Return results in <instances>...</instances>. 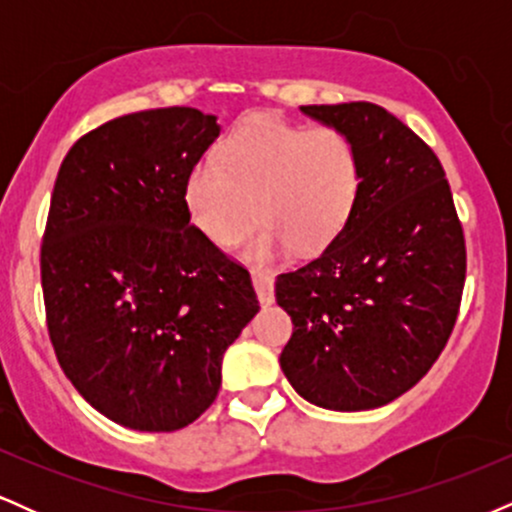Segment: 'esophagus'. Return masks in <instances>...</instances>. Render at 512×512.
I'll list each match as a JSON object with an SVG mask.
<instances>
[{
  "instance_id": "obj_1",
  "label": "esophagus",
  "mask_w": 512,
  "mask_h": 512,
  "mask_svg": "<svg viewBox=\"0 0 512 512\" xmlns=\"http://www.w3.org/2000/svg\"><path fill=\"white\" fill-rule=\"evenodd\" d=\"M252 284H255L257 298H260L262 305L274 303V279L269 272H262V269H252Z\"/></svg>"
}]
</instances>
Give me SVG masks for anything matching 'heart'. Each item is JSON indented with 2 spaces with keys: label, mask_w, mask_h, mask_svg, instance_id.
<instances>
[{
  "label": "heart",
  "mask_w": 512,
  "mask_h": 512,
  "mask_svg": "<svg viewBox=\"0 0 512 512\" xmlns=\"http://www.w3.org/2000/svg\"><path fill=\"white\" fill-rule=\"evenodd\" d=\"M358 197L361 158L342 129L276 115L238 122L216 161L199 163L182 190L187 219L216 245H233L260 216L248 245L255 260L289 245L298 255L325 250L351 221Z\"/></svg>",
  "instance_id": "b5f03b06"
}]
</instances>
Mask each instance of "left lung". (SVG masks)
Listing matches in <instances>:
<instances>
[{"instance_id": "1", "label": "left lung", "mask_w": 512, "mask_h": 512, "mask_svg": "<svg viewBox=\"0 0 512 512\" xmlns=\"http://www.w3.org/2000/svg\"><path fill=\"white\" fill-rule=\"evenodd\" d=\"M301 110L354 142L361 197L334 243L276 279L293 322L279 363L317 407H383L448 344L467 274L462 223L438 156L395 115L366 101Z\"/></svg>"}]
</instances>
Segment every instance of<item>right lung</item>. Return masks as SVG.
<instances>
[{"mask_svg":"<svg viewBox=\"0 0 512 512\" xmlns=\"http://www.w3.org/2000/svg\"><path fill=\"white\" fill-rule=\"evenodd\" d=\"M219 132L197 108L115 117L69 149L52 190L40 248L50 342L79 395L134 431L199 419L260 310L248 269L182 204Z\"/></svg>","mask_w":512,"mask_h":512,"instance_id":"add662e5","label":"right lung"}]
</instances>
